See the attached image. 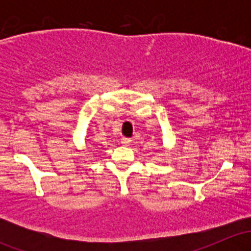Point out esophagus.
<instances>
[{"mask_svg": "<svg viewBox=\"0 0 251 251\" xmlns=\"http://www.w3.org/2000/svg\"><path fill=\"white\" fill-rule=\"evenodd\" d=\"M121 143H123L124 146H130V143H131V138L123 137V138H121Z\"/></svg>", "mask_w": 251, "mask_h": 251, "instance_id": "34e87169", "label": "esophagus"}]
</instances>
